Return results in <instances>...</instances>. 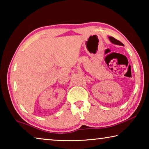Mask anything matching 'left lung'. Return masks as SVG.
I'll return each instance as SVG.
<instances>
[{"mask_svg": "<svg viewBox=\"0 0 149 149\" xmlns=\"http://www.w3.org/2000/svg\"><path fill=\"white\" fill-rule=\"evenodd\" d=\"M108 39H109L110 41L112 42V43L114 44V45H120V46H124L122 42H121L120 41H118L117 39H116L115 38H114L113 37H108Z\"/></svg>", "mask_w": 149, "mask_h": 149, "instance_id": "1", "label": "left lung"}]
</instances>
